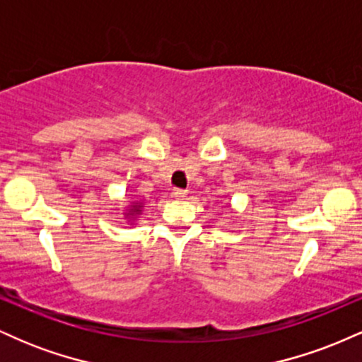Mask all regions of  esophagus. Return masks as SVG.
Masks as SVG:
<instances>
[{
	"mask_svg": "<svg viewBox=\"0 0 362 362\" xmlns=\"http://www.w3.org/2000/svg\"><path fill=\"white\" fill-rule=\"evenodd\" d=\"M172 195H173V197H177V199H185V197H187V190H182V189H173Z\"/></svg>",
	"mask_w": 362,
	"mask_h": 362,
	"instance_id": "esophagus-1",
	"label": "esophagus"
}]
</instances>
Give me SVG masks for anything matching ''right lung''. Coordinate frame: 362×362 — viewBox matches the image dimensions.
Segmentation results:
<instances>
[{"mask_svg": "<svg viewBox=\"0 0 362 362\" xmlns=\"http://www.w3.org/2000/svg\"><path fill=\"white\" fill-rule=\"evenodd\" d=\"M141 207H143V206H141V202H134V204L131 206V209L127 211L126 216L129 219H131V221H134V218H138V214L141 213Z\"/></svg>", "mask_w": 362, "mask_h": 362, "instance_id": "obj_1", "label": "right lung"}]
</instances>
